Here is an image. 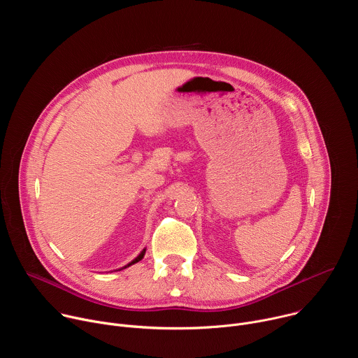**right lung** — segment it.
I'll use <instances>...</instances> for the list:
<instances>
[{
    "label": "right lung",
    "mask_w": 358,
    "mask_h": 358,
    "mask_svg": "<svg viewBox=\"0 0 358 358\" xmlns=\"http://www.w3.org/2000/svg\"><path fill=\"white\" fill-rule=\"evenodd\" d=\"M144 253H145V249H143V250H141V253H140V255H138V257H137V258H136V259H134V261H133V262H130V264H129V265H127V266H130V265H133V264H136V262H138V261H141V259H143V257H144ZM127 266H124V268H127Z\"/></svg>",
    "instance_id": "1"
}]
</instances>
